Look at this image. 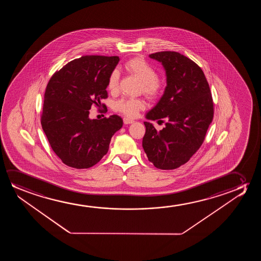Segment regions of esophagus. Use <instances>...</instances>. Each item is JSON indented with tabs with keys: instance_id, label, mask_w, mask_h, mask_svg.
<instances>
[{
	"instance_id": "1",
	"label": "esophagus",
	"mask_w": 261,
	"mask_h": 261,
	"mask_svg": "<svg viewBox=\"0 0 261 261\" xmlns=\"http://www.w3.org/2000/svg\"><path fill=\"white\" fill-rule=\"evenodd\" d=\"M123 121H124V124L125 125H128V124H132V123H134V120L133 119H130V118H123Z\"/></svg>"
}]
</instances>
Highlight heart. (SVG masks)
I'll return each instance as SVG.
<instances>
[{
  "mask_svg": "<svg viewBox=\"0 0 261 261\" xmlns=\"http://www.w3.org/2000/svg\"><path fill=\"white\" fill-rule=\"evenodd\" d=\"M125 68L129 74L134 75L142 84L143 93L149 98H155L161 93V80L156 77V71L151 65L149 64L143 58H134L125 63ZM119 73L113 70L109 76L107 88L111 93H115L118 87ZM116 111H120L127 117L134 118L144 109L142 100L121 99L114 103Z\"/></svg>",
  "mask_w": 261,
  "mask_h": 261,
  "instance_id": "obj_1",
  "label": "heart"
}]
</instances>
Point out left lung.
<instances>
[{"instance_id":"8db88e82","label":"left lung","mask_w":261,"mask_h":261,"mask_svg":"<svg viewBox=\"0 0 261 261\" xmlns=\"http://www.w3.org/2000/svg\"><path fill=\"white\" fill-rule=\"evenodd\" d=\"M149 57L163 66L167 86L145 118L167 122L160 131L144 122L143 148L156 168L175 169L186 164L203 143L214 114L211 89L201 68L185 55L160 51Z\"/></svg>"}]
</instances>
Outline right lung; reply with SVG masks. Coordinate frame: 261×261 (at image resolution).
I'll return each mask as SVG.
<instances>
[{"instance_id": "1", "label": "right lung", "mask_w": 261, "mask_h": 261, "mask_svg": "<svg viewBox=\"0 0 261 261\" xmlns=\"http://www.w3.org/2000/svg\"><path fill=\"white\" fill-rule=\"evenodd\" d=\"M118 56H84L68 62L47 85L41 124L50 147L68 167L89 168L107 153L121 128L118 115L92 119L90 110L108 97L107 83Z\"/></svg>"}]
</instances>
